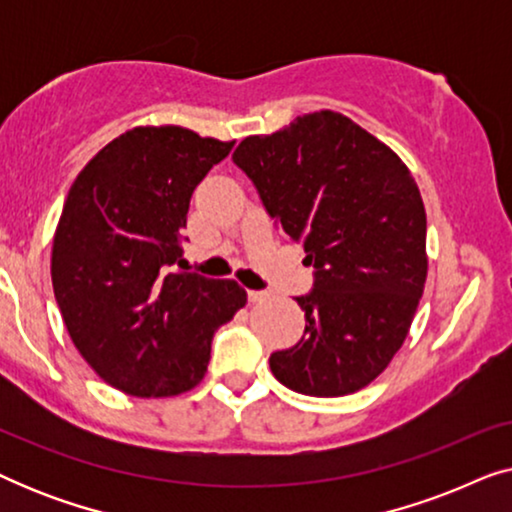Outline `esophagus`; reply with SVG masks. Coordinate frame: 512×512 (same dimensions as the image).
Instances as JSON below:
<instances>
[{"instance_id":"esophagus-1","label":"esophagus","mask_w":512,"mask_h":512,"mask_svg":"<svg viewBox=\"0 0 512 512\" xmlns=\"http://www.w3.org/2000/svg\"><path fill=\"white\" fill-rule=\"evenodd\" d=\"M247 298L251 300V303H261V300L268 298V293H265V291H247Z\"/></svg>"}]
</instances>
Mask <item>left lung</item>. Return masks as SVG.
Masks as SVG:
<instances>
[{
  "label": "left lung",
  "mask_w": 512,
  "mask_h": 512,
  "mask_svg": "<svg viewBox=\"0 0 512 512\" xmlns=\"http://www.w3.org/2000/svg\"><path fill=\"white\" fill-rule=\"evenodd\" d=\"M265 212L312 265L298 296L305 335L270 356L284 387L345 396L375 380L401 349L426 282V212L389 146L335 111L298 116L247 137L233 153Z\"/></svg>",
  "instance_id": "1"
}]
</instances>
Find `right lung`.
<instances>
[{
    "mask_svg": "<svg viewBox=\"0 0 512 512\" xmlns=\"http://www.w3.org/2000/svg\"><path fill=\"white\" fill-rule=\"evenodd\" d=\"M233 144L174 125L135 128L69 188L53 240L55 300L88 366L125 394L193 389L214 333L247 303L233 279L174 270L195 186Z\"/></svg>",
    "mask_w": 512,
    "mask_h": 512,
    "instance_id": "right-lung-1",
    "label": "right lung"
}]
</instances>
